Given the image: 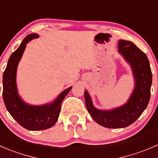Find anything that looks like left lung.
Returning a JSON list of instances; mask_svg holds the SVG:
<instances>
[{"mask_svg": "<svg viewBox=\"0 0 158 158\" xmlns=\"http://www.w3.org/2000/svg\"><path fill=\"white\" fill-rule=\"evenodd\" d=\"M118 52L131 65L134 78V89L127 102L112 110H99L93 106L85 89V106L90 116L101 126L107 128H124L138 119L148 105L151 96L152 73L146 55L133 42L120 40Z\"/></svg>", "mask_w": 158, "mask_h": 158, "instance_id": "8db88e82", "label": "left lung"}]
</instances>
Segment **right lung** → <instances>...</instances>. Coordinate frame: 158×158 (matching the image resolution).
I'll use <instances>...</instances> for the list:
<instances>
[{"instance_id": "1", "label": "right lung", "mask_w": 158, "mask_h": 158, "mask_svg": "<svg viewBox=\"0 0 158 158\" xmlns=\"http://www.w3.org/2000/svg\"><path fill=\"white\" fill-rule=\"evenodd\" d=\"M39 35L31 34L26 36L16 51L11 54L3 74V99L7 111L12 117L28 131L46 130L57 122L62 102L69 93L72 86L62 91L58 97L49 103L41 106L30 105L24 102L18 94L16 74L18 63L23 56L26 45Z\"/></svg>"}]
</instances>
